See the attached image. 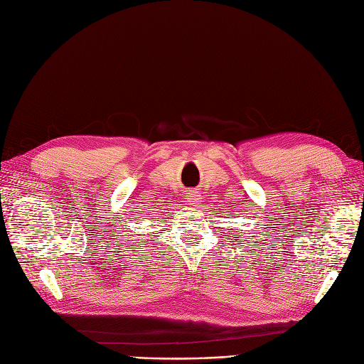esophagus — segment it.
Segmentation results:
<instances>
[{"instance_id":"obj_1","label":"esophagus","mask_w":364,"mask_h":364,"mask_svg":"<svg viewBox=\"0 0 364 364\" xmlns=\"http://www.w3.org/2000/svg\"><path fill=\"white\" fill-rule=\"evenodd\" d=\"M186 202H188L190 205H197V203H199L200 202V193L199 191H197V190H190L188 193H186Z\"/></svg>"}]
</instances>
